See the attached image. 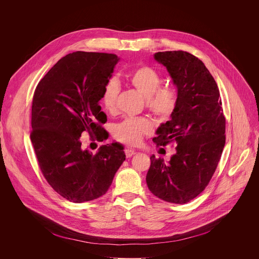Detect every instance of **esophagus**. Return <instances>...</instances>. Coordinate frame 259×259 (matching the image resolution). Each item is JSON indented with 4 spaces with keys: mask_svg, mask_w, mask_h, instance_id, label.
I'll list each match as a JSON object with an SVG mask.
<instances>
[{
    "mask_svg": "<svg viewBox=\"0 0 259 259\" xmlns=\"http://www.w3.org/2000/svg\"><path fill=\"white\" fill-rule=\"evenodd\" d=\"M124 153H125V156H126V157H132V156L136 153V150L130 149V148H125V149H124Z\"/></svg>",
    "mask_w": 259,
    "mask_h": 259,
    "instance_id": "34e87169",
    "label": "esophagus"
}]
</instances>
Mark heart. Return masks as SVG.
Masks as SVG:
<instances>
[{"instance_id": "b5f03b06", "label": "heart", "mask_w": 259, "mask_h": 259, "mask_svg": "<svg viewBox=\"0 0 259 259\" xmlns=\"http://www.w3.org/2000/svg\"><path fill=\"white\" fill-rule=\"evenodd\" d=\"M128 85L145 97L146 107L158 120H168L177 110L179 96L171 87L160 85L159 73L148 65H140L125 75ZM119 87L115 79L111 78L104 87L101 102L104 109L111 114L117 111V96ZM152 133V123L147 117L127 118L116 125L113 132L114 139L127 146H139L145 137Z\"/></svg>"}]
</instances>
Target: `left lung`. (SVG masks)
Here are the masks:
<instances>
[{"label":"left lung","instance_id":"1","mask_svg":"<svg viewBox=\"0 0 259 259\" xmlns=\"http://www.w3.org/2000/svg\"><path fill=\"white\" fill-rule=\"evenodd\" d=\"M178 88L179 104L170 120L152 139L156 147L176 143L168 162L150 157L148 189L158 198L183 204L209 184L225 145V117L220 90L204 64L185 51L154 54Z\"/></svg>","mask_w":259,"mask_h":259}]
</instances>
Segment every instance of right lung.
Here are the masks:
<instances>
[{"instance_id":"obj_1","label":"right lung","mask_w":259,"mask_h":259,"mask_svg":"<svg viewBox=\"0 0 259 259\" xmlns=\"http://www.w3.org/2000/svg\"><path fill=\"white\" fill-rule=\"evenodd\" d=\"M118 58L74 52L62 58L38 81L33 97L31 141L40 171L64 198L80 203L104 195L125 159L119 144L95 155L81 149L80 137L108 138L107 115L99 105Z\"/></svg>"}]
</instances>
